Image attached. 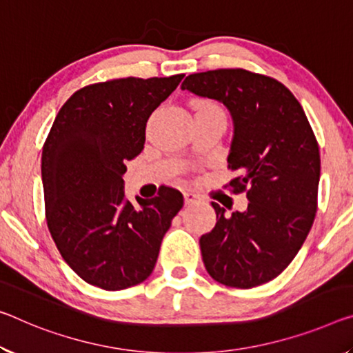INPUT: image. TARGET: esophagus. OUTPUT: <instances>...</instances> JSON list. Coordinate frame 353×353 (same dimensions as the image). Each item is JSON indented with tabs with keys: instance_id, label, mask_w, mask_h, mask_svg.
I'll return each instance as SVG.
<instances>
[{
	"instance_id": "esophagus-1",
	"label": "esophagus",
	"mask_w": 353,
	"mask_h": 353,
	"mask_svg": "<svg viewBox=\"0 0 353 353\" xmlns=\"http://www.w3.org/2000/svg\"><path fill=\"white\" fill-rule=\"evenodd\" d=\"M183 198H185V204H196V203H201V201H203V198L198 196L196 193H192V192L183 193Z\"/></svg>"
}]
</instances>
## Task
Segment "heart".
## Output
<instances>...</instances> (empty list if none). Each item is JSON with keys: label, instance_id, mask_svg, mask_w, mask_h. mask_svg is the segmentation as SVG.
Instances as JSON below:
<instances>
[{"label": "heart", "instance_id": "1", "mask_svg": "<svg viewBox=\"0 0 353 353\" xmlns=\"http://www.w3.org/2000/svg\"><path fill=\"white\" fill-rule=\"evenodd\" d=\"M198 110H204V111H218V113H221V111L218 110L214 103H201Z\"/></svg>", "mask_w": 353, "mask_h": 353}]
</instances>
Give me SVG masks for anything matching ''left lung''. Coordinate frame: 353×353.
<instances>
[{"instance_id":"left-lung-1","label":"left lung","mask_w":353,"mask_h":353,"mask_svg":"<svg viewBox=\"0 0 353 353\" xmlns=\"http://www.w3.org/2000/svg\"><path fill=\"white\" fill-rule=\"evenodd\" d=\"M182 91L216 100L232 117L229 185L247 190L245 212L212 203L216 225L199 239L205 270L229 288L272 281L303 245L317 210L321 154L299 100L275 78L243 69L188 75Z\"/></svg>"}]
</instances>
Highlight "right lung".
I'll list each match as a JSON object with an SVG mask.
<instances>
[{
  "instance_id": "1",
  "label": "right lung",
  "mask_w": 353,
  "mask_h": 353,
  "mask_svg": "<svg viewBox=\"0 0 353 353\" xmlns=\"http://www.w3.org/2000/svg\"><path fill=\"white\" fill-rule=\"evenodd\" d=\"M119 78L77 91L59 110L42 150L50 234L78 276L105 290L143 283L152 273L179 190L163 187L139 207L125 198V160L144 149L149 116L182 81Z\"/></svg>"
}]
</instances>
